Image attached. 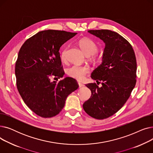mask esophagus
<instances>
[{"instance_id":"esophagus-1","label":"esophagus","mask_w":153,"mask_h":153,"mask_svg":"<svg viewBox=\"0 0 153 153\" xmlns=\"http://www.w3.org/2000/svg\"><path fill=\"white\" fill-rule=\"evenodd\" d=\"M78 84H79V88H81V87H84V85L83 84L81 83V82H78Z\"/></svg>"}]
</instances>
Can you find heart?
Segmentation results:
<instances>
[{
    "instance_id": "heart-1",
    "label": "heart",
    "mask_w": 153,
    "mask_h": 153,
    "mask_svg": "<svg viewBox=\"0 0 153 153\" xmlns=\"http://www.w3.org/2000/svg\"><path fill=\"white\" fill-rule=\"evenodd\" d=\"M79 45L84 53L87 56H91L95 54L98 51L99 47L97 44L94 40L89 38H84L80 40ZM68 47H64L61 53V57L62 59H65ZM67 74L78 81H82L86 75L90 72V68L87 65H79V64H74L67 69Z\"/></svg>"
}]
</instances>
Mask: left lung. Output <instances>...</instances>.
I'll return each instance as SVG.
<instances>
[{"instance_id": "obj_1", "label": "left lung", "mask_w": 153, "mask_h": 153, "mask_svg": "<svg viewBox=\"0 0 153 153\" xmlns=\"http://www.w3.org/2000/svg\"><path fill=\"white\" fill-rule=\"evenodd\" d=\"M105 43L102 62L91 74L96 83L85 85L91 89V98L83 108L91 117L103 120L114 115L130 97L136 82V59L130 43L117 32L108 30H89Z\"/></svg>"}]
</instances>
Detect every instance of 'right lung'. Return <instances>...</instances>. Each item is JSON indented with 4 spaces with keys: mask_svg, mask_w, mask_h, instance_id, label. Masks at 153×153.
I'll use <instances>...</instances> for the list:
<instances>
[{
    "mask_svg": "<svg viewBox=\"0 0 153 153\" xmlns=\"http://www.w3.org/2000/svg\"><path fill=\"white\" fill-rule=\"evenodd\" d=\"M76 34L54 30L39 31L26 40L19 52L15 69L17 89L26 105L39 117L58 115L68 96L79 87L75 79L68 77L51 82L52 77H63L59 51Z\"/></svg>",
    "mask_w": 153,
    "mask_h": 153,
    "instance_id": "add662e5",
    "label": "right lung"
}]
</instances>
